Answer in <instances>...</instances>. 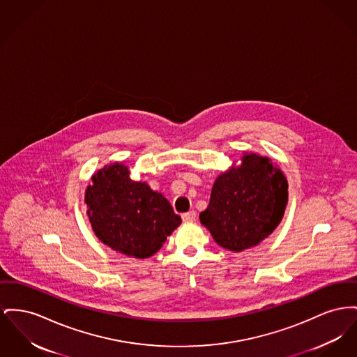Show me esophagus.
<instances>
[{
	"instance_id": "esophagus-1",
	"label": "esophagus",
	"mask_w": 357,
	"mask_h": 357,
	"mask_svg": "<svg viewBox=\"0 0 357 357\" xmlns=\"http://www.w3.org/2000/svg\"><path fill=\"white\" fill-rule=\"evenodd\" d=\"M195 211L194 210H190L188 213H183L182 214V220L185 221V222H192V221H195Z\"/></svg>"
}]
</instances>
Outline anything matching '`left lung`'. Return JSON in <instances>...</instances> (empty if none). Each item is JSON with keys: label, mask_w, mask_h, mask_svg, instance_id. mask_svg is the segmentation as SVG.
Segmentation results:
<instances>
[{"label": "left lung", "mask_w": 357, "mask_h": 357, "mask_svg": "<svg viewBox=\"0 0 357 357\" xmlns=\"http://www.w3.org/2000/svg\"><path fill=\"white\" fill-rule=\"evenodd\" d=\"M289 183L271 159L244 153L215 179L209 206L199 214L201 224L225 250L241 252L268 237L283 218Z\"/></svg>", "instance_id": "8db88e82"}]
</instances>
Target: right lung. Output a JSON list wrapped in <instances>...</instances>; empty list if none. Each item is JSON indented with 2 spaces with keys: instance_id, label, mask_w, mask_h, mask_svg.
Masks as SVG:
<instances>
[{
  "instance_id": "obj_1",
  "label": "right lung",
  "mask_w": 357,
  "mask_h": 357,
  "mask_svg": "<svg viewBox=\"0 0 357 357\" xmlns=\"http://www.w3.org/2000/svg\"><path fill=\"white\" fill-rule=\"evenodd\" d=\"M91 182L84 192L87 215L96 236L114 251L149 257L182 222L163 194L132 181L121 163L98 169Z\"/></svg>"
}]
</instances>
